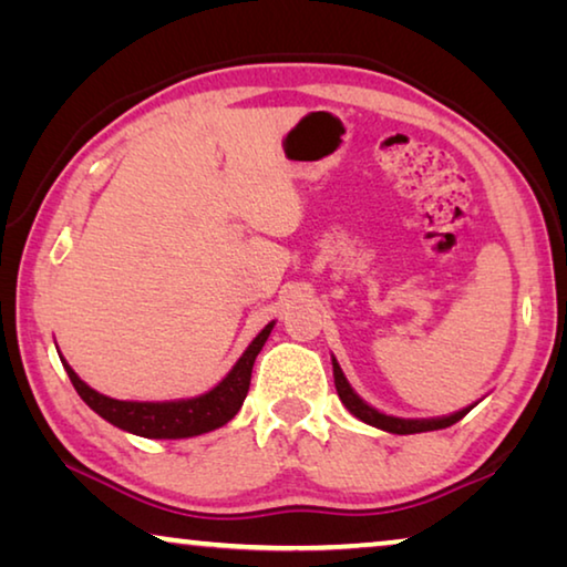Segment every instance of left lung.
<instances>
[{
    "label": "left lung",
    "instance_id": "8db88e82",
    "mask_svg": "<svg viewBox=\"0 0 567 567\" xmlns=\"http://www.w3.org/2000/svg\"><path fill=\"white\" fill-rule=\"evenodd\" d=\"M332 375H334V388H338V395L342 400V405L348 408L354 417H360L362 422H368L372 427H380V430H388V433H395V435H412V433H427V430H443L455 425L457 420H463L473 405L455 412V415H447V417H437V420H402V417H392V415H382L375 408H370L368 402L360 400L354 395V390L350 388V382L344 380L342 370L338 360L332 358Z\"/></svg>",
    "mask_w": 567,
    "mask_h": 567
}]
</instances>
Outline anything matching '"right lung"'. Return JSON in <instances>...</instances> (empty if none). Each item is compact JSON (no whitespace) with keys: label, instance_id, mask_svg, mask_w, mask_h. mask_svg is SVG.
<instances>
[{"label":"right lung","instance_id":"1","mask_svg":"<svg viewBox=\"0 0 567 567\" xmlns=\"http://www.w3.org/2000/svg\"><path fill=\"white\" fill-rule=\"evenodd\" d=\"M270 322L267 328L257 334L252 344L243 352V358L229 370V375L219 382L205 395L192 398V400H177V402H130V400H114L107 395H100L97 390H92L87 382L76 378V372L64 364L66 375H70L74 390L80 392V398L112 425H117L127 433L142 435V437H157V440H177V437H195L209 433V430L223 427L225 422L237 415V410L243 408L249 390V378H252V364L255 358L260 354L262 344L267 342L272 332Z\"/></svg>","mask_w":567,"mask_h":567}]
</instances>
